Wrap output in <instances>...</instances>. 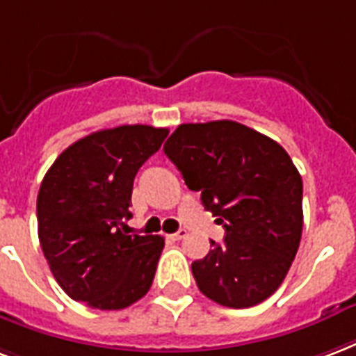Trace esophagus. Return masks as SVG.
I'll return each mask as SVG.
<instances>
[{"mask_svg":"<svg viewBox=\"0 0 356 356\" xmlns=\"http://www.w3.org/2000/svg\"><path fill=\"white\" fill-rule=\"evenodd\" d=\"M170 238L173 239V241H179V239L186 238V230H179V232H175V234H171Z\"/></svg>","mask_w":356,"mask_h":356,"instance_id":"34e87169","label":"esophagus"}]
</instances>
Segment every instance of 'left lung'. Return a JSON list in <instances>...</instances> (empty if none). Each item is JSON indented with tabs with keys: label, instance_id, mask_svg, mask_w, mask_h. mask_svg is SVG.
<instances>
[{
	"label": "left lung",
	"instance_id": "1",
	"mask_svg": "<svg viewBox=\"0 0 356 356\" xmlns=\"http://www.w3.org/2000/svg\"><path fill=\"white\" fill-rule=\"evenodd\" d=\"M164 152L225 226V241H211L207 257L192 262L202 294L234 309L270 298L296 257L304 226L302 177L291 156L234 120L181 124Z\"/></svg>",
	"mask_w": 356,
	"mask_h": 356
}]
</instances>
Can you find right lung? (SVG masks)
I'll list each match as a JSON object with an SVG mask.
<instances>
[{
    "label": "right lung",
    "mask_w": 356,
    "mask_h": 356,
    "mask_svg": "<svg viewBox=\"0 0 356 356\" xmlns=\"http://www.w3.org/2000/svg\"><path fill=\"white\" fill-rule=\"evenodd\" d=\"M168 134L145 124L94 131L47 171L38 194L39 241L70 298L111 312L151 289L164 238L130 234L124 220L136 173Z\"/></svg>",
    "instance_id": "obj_1"
}]
</instances>
